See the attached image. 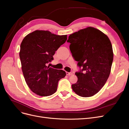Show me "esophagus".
I'll use <instances>...</instances> for the list:
<instances>
[{"label": "esophagus", "instance_id": "obj_1", "mask_svg": "<svg viewBox=\"0 0 129 129\" xmlns=\"http://www.w3.org/2000/svg\"><path fill=\"white\" fill-rule=\"evenodd\" d=\"M66 74H67L68 76H71V75H73V73H69V72H66Z\"/></svg>", "mask_w": 129, "mask_h": 129}]
</instances>
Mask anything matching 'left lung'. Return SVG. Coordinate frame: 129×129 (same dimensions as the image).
I'll return each mask as SVG.
<instances>
[{
    "label": "left lung",
    "instance_id": "obj_1",
    "mask_svg": "<svg viewBox=\"0 0 129 129\" xmlns=\"http://www.w3.org/2000/svg\"><path fill=\"white\" fill-rule=\"evenodd\" d=\"M67 42L77 65L82 67L75 73L78 80L72 85L73 90L81 97L92 96L104 86L110 74L114 58L111 41L99 29L88 27L70 35Z\"/></svg>",
    "mask_w": 129,
    "mask_h": 129
}]
</instances>
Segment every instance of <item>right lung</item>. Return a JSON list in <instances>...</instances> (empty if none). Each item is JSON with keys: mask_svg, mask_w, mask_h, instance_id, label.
I'll use <instances>...</instances> for the list:
<instances>
[{"mask_svg": "<svg viewBox=\"0 0 129 129\" xmlns=\"http://www.w3.org/2000/svg\"><path fill=\"white\" fill-rule=\"evenodd\" d=\"M67 39V35L57 36L48 30H36L24 38L19 52L21 69L26 82L36 94L52 95L58 82L66 75L63 70L47 66L55 51Z\"/></svg>", "mask_w": 129, "mask_h": 129, "instance_id": "obj_1", "label": "right lung"}]
</instances>
